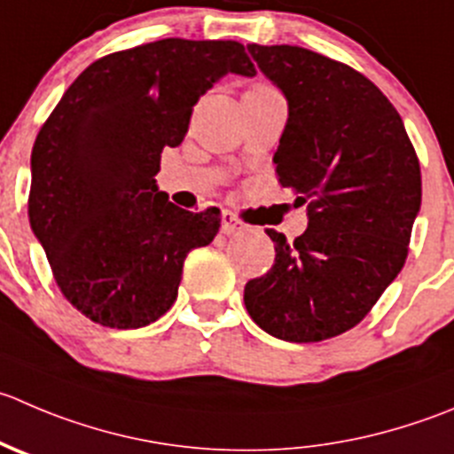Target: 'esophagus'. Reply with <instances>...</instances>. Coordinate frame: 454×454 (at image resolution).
<instances>
[{"label":"esophagus","mask_w":454,"mask_h":454,"mask_svg":"<svg viewBox=\"0 0 454 454\" xmlns=\"http://www.w3.org/2000/svg\"><path fill=\"white\" fill-rule=\"evenodd\" d=\"M246 228V223L237 217L231 210H223L222 213V232L223 235H235V232H241Z\"/></svg>","instance_id":"obj_1"}]
</instances>
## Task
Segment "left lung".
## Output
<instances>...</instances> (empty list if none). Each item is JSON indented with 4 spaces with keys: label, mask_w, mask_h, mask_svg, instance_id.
<instances>
[{
    "label": "left lung",
    "mask_w": 454,
    "mask_h": 454,
    "mask_svg": "<svg viewBox=\"0 0 454 454\" xmlns=\"http://www.w3.org/2000/svg\"><path fill=\"white\" fill-rule=\"evenodd\" d=\"M248 52L288 101L272 161L294 204H308V228L294 241L268 228L275 263L246 284V310L277 339L324 341L355 328L406 263L419 160L395 106L362 73L286 43Z\"/></svg>",
    "instance_id": "obj_1"
}]
</instances>
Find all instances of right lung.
<instances>
[{
    "label": "right lung",
    "instance_id": "right-lung-1",
    "mask_svg": "<svg viewBox=\"0 0 454 454\" xmlns=\"http://www.w3.org/2000/svg\"><path fill=\"white\" fill-rule=\"evenodd\" d=\"M253 77L239 42L160 39L92 61L35 139L28 219L57 286L108 328H142L177 299L184 259L208 246L219 208L191 213L160 192L164 146L223 74Z\"/></svg>",
    "mask_w": 454,
    "mask_h": 454
}]
</instances>
